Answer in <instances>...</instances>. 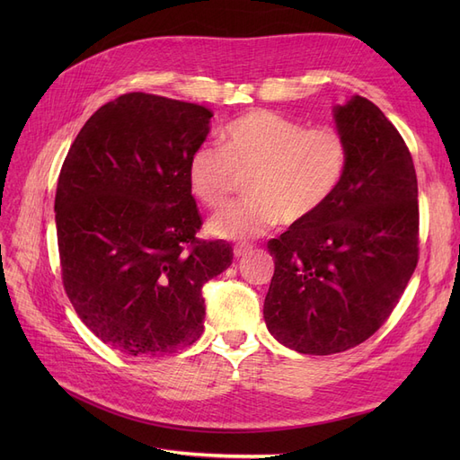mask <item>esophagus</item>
I'll return each instance as SVG.
<instances>
[{"mask_svg": "<svg viewBox=\"0 0 460 460\" xmlns=\"http://www.w3.org/2000/svg\"><path fill=\"white\" fill-rule=\"evenodd\" d=\"M252 245L249 243H238V245H234V257L235 259H240V257H245L249 252H252Z\"/></svg>", "mask_w": 460, "mask_h": 460, "instance_id": "esophagus-1", "label": "esophagus"}]
</instances>
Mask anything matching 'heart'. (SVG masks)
Wrapping results in <instances>:
<instances>
[{
    "mask_svg": "<svg viewBox=\"0 0 460 460\" xmlns=\"http://www.w3.org/2000/svg\"><path fill=\"white\" fill-rule=\"evenodd\" d=\"M220 146L191 153L188 180L205 207L226 201L238 176L247 198L226 205L207 222L222 240H253L278 222L297 225L318 213L341 186L349 166V144L332 127L303 124L267 109L230 120Z\"/></svg>",
    "mask_w": 460,
    "mask_h": 460,
    "instance_id": "b5f03b06",
    "label": "heart"
}]
</instances>
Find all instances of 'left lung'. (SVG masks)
<instances>
[{
	"instance_id": "1",
	"label": "left lung",
	"mask_w": 460,
	"mask_h": 460,
	"mask_svg": "<svg viewBox=\"0 0 460 460\" xmlns=\"http://www.w3.org/2000/svg\"><path fill=\"white\" fill-rule=\"evenodd\" d=\"M349 166L332 199L269 242V332L297 353L363 343L392 314L419 262V184L411 151L382 111L353 95L333 107Z\"/></svg>"
}]
</instances>
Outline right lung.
Returning <instances> with one entry per match:
<instances>
[{"label": "right lung", "instance_id": "right-lung-1", "mask_svg": "<svg viewBox=\"0 0 460 460\" xmlns=\"http://www.w3.org/2000/svg\"><path fill=\"white\" fill-rule=\"evenodd\" d=\"M208 109L124 93L88 119L55 193L63 286L97 338L163 357L203 332L201 289L232 264L230 243L199 242L188 164L211 130Z\"/></svg>", "mask_w": 460, "mask_h": 460}]
</instances>
